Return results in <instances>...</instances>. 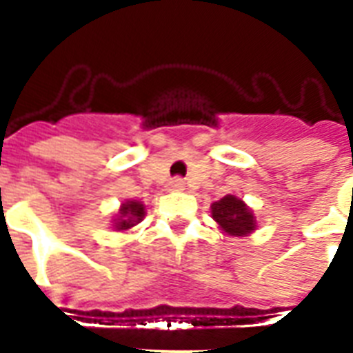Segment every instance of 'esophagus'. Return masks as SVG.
I'll return each instance as SVG.
<instances>
[{
	"mask_svg": "<svg viewBox=\"0 0 353 353\" xmlns=\"http://www.w3.org/2000/svg\"><path fill=\"white\" fill-rule=\"evenodd\" d=\"M168 188H170V190H183V188H185V179H181V177H174V179L168 183Z\"/></svg>",
	"mask_w": 353,
	"mask_h": 353,
	"instance_id": "1",
	"label": "esophagus"
}]
</instances>
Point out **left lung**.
I'll use <instances>...</instances> for the list:
<instances>
[{
  "mask_svg": "<svg viewBox=\"0 0 353 353\" xmlns=\"http://www.w3.org/2000/svg\"><path fill=\"white\" fill-rule=\"evenodd\" d=\"M212 218L225 232L232 236H243L254 231V216L247 209L245 203L234 196H225L212 203Z\"/></svg>",
  "mask_w": 353,
  "mask_h": 353,
  "instance_id": "obj_1",
  "label": "left lung"
}]
</instances>
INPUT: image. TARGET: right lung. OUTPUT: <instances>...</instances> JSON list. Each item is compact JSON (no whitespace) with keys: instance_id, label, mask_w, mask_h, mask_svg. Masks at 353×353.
Masks as SVG:
<instances>
[{"instance_id":"add662e5","label":"right lung","mask_w":353,"mask_h":353,"mask_svg":"<svg viewBox=\"0 0 353 353\" xmlns=\"http://www.w3.org/2000/svg\"><path fill=\"white\" fill-rule=\"evenodd\" d=\"M144 216V207L143 203H139V201H126V203L121 207V212H119V221L115 223L119 231L122 229H130L135 223L143 220Z\"/></svg>"}]
</instances>
